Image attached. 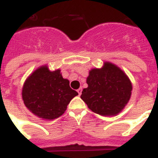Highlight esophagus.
Listing matches in <instances>:
<instances>
[{
  "label": "esophagus",
  "mask_w": 158,
  "mask_h": 158,
  "mask_svg": "<svg viewBox=\"0 0 158 158\" xmlns=\"http://www.w3.org/2000/svg\"><path fill=\"white\" fill-rule=\"evenodd\" d=\"M77 92H78V94H79V95L80 96L82 94V88H80V89H79L78 90H77Z\"/></svg>",
  "instance_id": "1"
}]
</instances>
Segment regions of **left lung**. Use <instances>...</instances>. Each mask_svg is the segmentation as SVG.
<instances>
[{
    "instance_id": "8db88e82",
    "label": "left lung",
    "mask_w": 158,
    "mask_h": 158,
    "mask_svg": "<svg viewBox=\"0 0 158 158\" xmlns=\"http://www.w3.org/2000/svg\"><path fill=\"white\" fill-rule=\"evenodd\" d=\"M88 88L80 98L94 113L104 116L116 115L129 102L132 84L120 67L105 61L103 66L89 70Z\"/></svg>"
}]
</instances>
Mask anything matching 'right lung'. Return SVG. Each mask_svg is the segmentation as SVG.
<instances>
[{"label":"right lung","mask_w":158,"mask_h":158,"mask_svg":"<svg viewBox=\"0 0 158 158\" xmlns=\"http://www.w3.org/2000/svg\"><path fill=\"white\" fill-rule=\"evenodd\" d=\"M78 93L69 87L60 69L51 71L47 64L35 69L26 79L22 89L25 106L33 115L51 120L64 113L69 102Z\"/></svg>","instance_id":"right-lung-1"}]
</instances>
